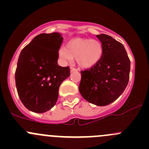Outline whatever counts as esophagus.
I'll use <instances>...</instances> for the list:
<instances>
[{
	"mask_svg": "<svg viewBox=\"0 0 149 149\" xmlns=\"http://www.w3.org/2000/svg\"><path fill=\"white\" fill-rule=\"evenodd\" d=\"M76 70H77V69H76L75 68H73V67H70V72H73V71H76Z\"/></svg>",
	"mask_w": 149,
	"mask_h": 149,
	"instance_id": "esophagus-1",
	"label": "esophagus"
}]
</instances>
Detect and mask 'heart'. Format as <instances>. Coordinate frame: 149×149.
I'll return each instance as SVG.
<instances>
[{"mask_svg":"<svg viewBox=\"0 0 149 149\" xmlns=\"http://www.w3.org/2000/svg\"><path fill=\"white\" fill-rule=\"evenodd\" d=\"M102 52V45L98 40L75 38L67 43L66 48L60 49L59 55L65 62L71 61L72 58H76L78 65L87 68L100 61Z\"/></svg>","mask_w":149,"mask_h":149,"instance_id":"obj_1","label":"heart"}]
</instances>
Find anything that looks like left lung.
<instances>
[{
  "label": "left lung",
  "mask_w": 149,
  "mask_h": 149,
  "mask_svg": "<svg viewBox=\"0 0 149 149\" xmlns=\"http://www.w3.org/2000/svg\"><path fill=\"white\" fill-rule=\"evenodd\" d=\"M97 37L102 42V55L95 65L81 71L79 91L88 102L106 106L115 101L125 89L130 61L120 42L104 34Z\"/></svg>",
  "instance_id": "8db88e82"
}]
</instances>
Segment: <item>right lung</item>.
<instances>
[{
  "label": "right lung",
  "mask_w": 149,
  "mask_h": 149,
  "mask_svg": "<svg viewBox=\"0 0 149 149\" xmlns=\"http://www.w3.org/2000/svg\"><path fill=\"white\" fill-rule=\"evenodd\" d=\"M63 37L58 32L36 36L21 52L15 73L17 92L29 110L42 113L56 104L62 82L70 68L58 65Z\"/></svg>",
  "instance_id": "add662e5"
}]
</instances>
